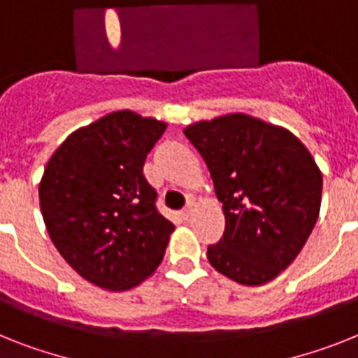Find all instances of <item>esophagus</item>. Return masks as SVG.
<instances>
[{
  "mask_svg": "<svg viewBox=\"0 0 358 358\" xmlns=\"http://www.w3.org/2000/svg\"><path fill=\"white\" fill-rule=\"evenodd\" d=\"M194 210H196V201L190 199V201H188V203H186L185 208H182L181 215H182V217H185V220H188V217H190V215L194 214Z\"/></svg>",
  "mask_w": 358,
  "mask_h": 358,
  "instance_id": "esophagus-1",
  "label": "esophagus"
}]
</instances>
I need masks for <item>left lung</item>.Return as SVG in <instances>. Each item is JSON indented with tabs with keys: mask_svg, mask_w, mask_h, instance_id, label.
Masks as SVG:
<instances>
[{
	"mask_svg": "<svg viewBox=\"0 0 358 358\" xmlns=\"http://www.w3.org/2000/svg\"><path fill=\"white\" fill-rule=\"evenodd\" d=\"M205 159L225 232L206 250L217 273L264 285L292 264L318 220L322 173L289 129L230 113L185 128Z\"/></svg>",
	"mask_w": 358,
	"mask_h": 358,
	"instance_id": "1",
	"label": "left lung"
}]
</instances>
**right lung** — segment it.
I'll use <instances>...</instances> for the list:
<instances>
[{"label": "right lung", "instance_id": "add662e5", "mask_svg": "<svg viewBox=\"0 0 358 358\" xmlns=\"http://www.w3.org/2000/svg\"><path fill=\"white\" fill-rule=\"evenodd\" d=\"M166 122L129 109L76 129L52 153L40 208L52 243L76 273L108 291L146 280L164 258L173 223L159 214L143 173Z\"/></svg>", "mask_w": 358, "mask_h": 358}]
</instances>
